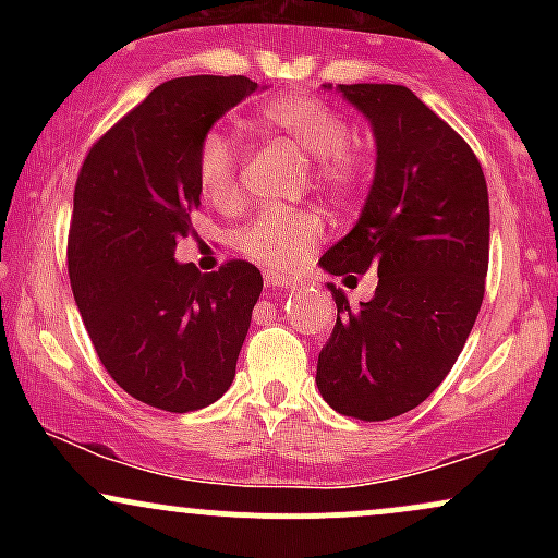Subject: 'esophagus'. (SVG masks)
Masks as SVG:
<instances>
[{
  "instance_id": "1",
  "label": "esophagus",
  "mask_w": 558,
  "mask_h": 558,
  "mask_svg": "<svg viewBox=\"0 0 558 558\" xmlns=\"http://www.w3.org/2000/svg\"><path fill=\"white\" fill-rule=\"evenodd\" d=\"M265 283L270 288H291L296 283V278H291V275H283V272H265Z\"/></svg>"
}]
</instances>
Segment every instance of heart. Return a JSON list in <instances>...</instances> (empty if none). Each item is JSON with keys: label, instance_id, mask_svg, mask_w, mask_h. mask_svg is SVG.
Instances as JSON below:
<instances>
[{"label": "heart", "instance_id": "1", "mask_svg": "<svg viewBox=\"0 0 558 558\" xmlns=\"http://www.w3.org/2000/svg\"><path fill=\"white\" fill-rule=\"evenodd\" d=\"M262 123L315 159V181L332 194H349L362 183L367 159L349 144V123L341 112L310 94H291L262 107ZM239 144L222 131L198 141L196 178L207 202L230 207L239 202ZM325 222L310 209H265L235 235L243 257L272 272H291L312 257L323 241Z\"/></svg>", "mask_w": 558, "mask_h": 558}]
</instances>
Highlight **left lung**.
Wrapping results in <instances>:
<instances>
[{"label":"left lung","instance_id":"obj_1","mask_svg":"<svg viewBox=\"0 0 558 558\" xmlns=\"http://www.w3.org/2000/svg\"><path fill=\"white\" fill-rule=\"evenodd\" d=\"M332 88V86H325ZM369 120L377 162L367 202L319 265L377 272L375 296L338 306L317 388L345 417L380 422L420 407L451 373L485 296L490 207L470 144L393 83L336 86Z\"/></svg>","mask_w":558,"mask_h":558}]
</instances>
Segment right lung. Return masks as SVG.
<instances>
[{"label":"right lung","mask_w":558,"mask_h":558,"mask_svg":"<svg viewBox=\"0 0 558 558\" xmlns=\"http://www.w3.org/2000/svg\"><path fill=\"white\" fill-rule=\"evenodd\" d=\"M254 92L243 75L165 81L96 141L75 181L68 272L81 319L112 380L165 412L226 393L262 293L252 262L209 275L175 262L202 204L198 141Z\"/></svg>","instance_id":"obj_1"}]
</instances>
